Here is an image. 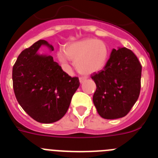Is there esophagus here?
I'll list each match as a JSON object with an SVG mask.
<instances>
[{
  "instance_id": "1",
  "label": "esophagus",
  "mask_w": 158,
  "mask_h": 158,
  "mask_svg": "<svg viewBox=\"0 0 158 158\" xmlns=\"http://www.w3.org/2000/svg\"><path fill=\"white\" fill-rule=\"evenodd\" d=\"M86 79H87V78H86L85 77H79V81H80L81 83H83Z\"/></svg>"
}]
</instances>
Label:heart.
Segmentation results:
<instances>
[{
	"instance_id": "heart-1",
	"label": "heart",
	"mask_w": 158,
	"mask_h": 158,
	"mask_svg": "<svg viewBox=\"0 0 158 158\" xmlns=\"http://www.w3.org/2000/svg\"><path fill=\"white\" fill-rule=\"evenodd\" d=\"M59 60L65 63L69 58L74 62L78 72L92 74L101 70L107 62L108 48L104 42L95 39H85L65 47V53L59 51Z\"/></svg>"
}]
</instances>
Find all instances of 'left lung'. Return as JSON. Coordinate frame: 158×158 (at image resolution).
<instances>
[{
	"instance_id": "8db88e82",
	"label": "left lung",
	"mask_w": 158,
	"mask_h": 158,
	"mask_svg": "<svg viewBox=\"0 0 158 158\" xmlns=\"http://www.w3.org/2000/svg\"><path fill=\"white\" fill-rule=\"evenodd\" d=\"M142 65L131 50L113 49L104 69L91 76L96 85L93 100L99 115L115 119L128 114L140 94Z\"/></svg>"
}]
</instances>
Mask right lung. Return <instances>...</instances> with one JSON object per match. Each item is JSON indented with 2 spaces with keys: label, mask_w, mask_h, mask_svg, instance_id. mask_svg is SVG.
Here are the masks:
<instances>
[{
  "label": "right lung",
  "mask_w": 158,
  "mask_h": 158,
  "mask_svg": "<svg viewBox=\"0 0 158 158\" xmlns=\"http://www.w3.org/2000/svg\"><path fill=\"white\" fill-rule=\"evenodd\" d=\"M41 46L54 51L47 41L39 40L19 54L12 68L13 89L27 115L39 123H51L65 115L80 82L64 72L52 56L38 54Z\"/></svg>",
  "instance_id": "obj_1"
}]
</instances>
